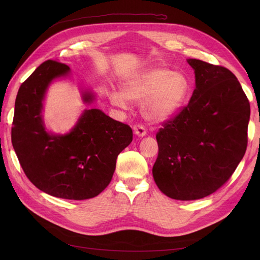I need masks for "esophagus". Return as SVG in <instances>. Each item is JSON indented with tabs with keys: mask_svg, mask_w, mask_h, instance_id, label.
I'll list each match as a JSON object with an SVG mask.
<instances>
[{
	"mask_svg": "<svg viewBox=\"0 0 260 260\" xmlns=\"http://www.w3.org/2000/svg\"><path fill=\"white\" fill-rule=\"evenodd\" d=\"M133 131H135L136 135L139 136V137H144L146 135L145 128L143 127L142 124H140V123H137V124L133 125Z\"/></svg>",
	"mask_w": 260,
	"mask_h": 260,
	"instance_id": "esophagus-1",
	"label": "esophagus"
}]
</instances>
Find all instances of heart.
<instances>
[{
  "instance_id": "heart-1",
  "label": "heart",
  "mask_w": 260,
  "mask_h": 260,
  "mask_svg": "<svg viewBox=\"0 0 260 260\" xmlns=\"http://www.w3.org/2000/svg\"><path fill=\"white\" fill-rule=\"evenodd\" d=\"M188 90L183 75L166 68H153L141 73L122 85V94L111 93L112 103L125 107L127 102L141 104L145 118L161 121L177 112Z\"/></svg>"
}]
</instances>
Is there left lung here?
Here are the masks:
<instances>
[{"instance_id": "8db88e82", "label": "left lung", "mask_w": 260, "mask_h": 260, "mask_svg": "<svg viewBox=\"0 0 260 260\" xmlns=\"http://www.w3.org/2000/svg\"><path fill=\"white\" fill-rule=\"evenodd\" d=\"M196 88L156 133L153 177L170 199L200 200L231 178L247 147L249 102L229 69L187 59Z\"/></svg>"}]
</instances>
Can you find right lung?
Returning a JSON list of instances; mask_svg holds the SVG:
<instances>
[{"label":"right lung","instance_id":"1","mask_svg":"<svg viewBox=\"0 0 260 260\" xmlns=\"http://www.w3.org/2000/svg\"><path fill=\"white\" fill-rule=\"evenodd\" d=\"M69 73L62 62L49 59L39 66L18 90L12 142L20 166L39 190L55 198L88 200L112 181L119 153L132 141L128 124L100 109H86L72 132L51 136L44 130L42 100L50 82ZM84 102L93 95L85 93Z\"/></svg>","mask_w":260,"mask_h":260}]
</instances>
